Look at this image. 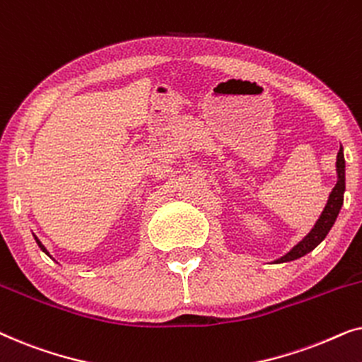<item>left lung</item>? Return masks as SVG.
Returning <instances> with one entry per match:
<instances>
[{"mask_svg": "<svg viewBox=\"0 0 362 362\" xmlns=\"http://www.w3.org/2000/svg\"><path fill=\"white\" fill-rule=\"evenodd\" d=\"M344 155H343V146L339 148L338 151V160H336V171H338V182L331 191L329 199L326 202L323 212H321L320 219L316 221L313 229L310 230V234L305 237L300 244H296L293 249H291L288 254L281 257V259L275 260V264H284V262H291L300 259L306 254H310L315 247H318L321 242L325 240V237L328 235V232L333 227L336 217H338L341 206H343L344 199V189H346V177H344Z\"/></svg>", "mask_w": 362, "mask_h": 362, "instance_id": "8db88e82", "label": "left lung"}]
</instances>
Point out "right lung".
<instances>
[{"label":"right lung","instance_id":"obj_1","mask_svg":"<svg viewBox=\"0 0 362 362\" xmlns=\"http://www.w3.org/2000/svg\"><path fill=\"white\" fill-rule=\"evenodd\" d=\"M34 239H36V242H37V245H39V247H41V250H42V252H44V254H47V255H49V252H47V250H46V247H44V245H42V244H41V240H39V239H37V237H36V235H34ZM49 257H51V255H49Z\"/></svg>","mask_w":362,"mask_h":362}]
</instances>
